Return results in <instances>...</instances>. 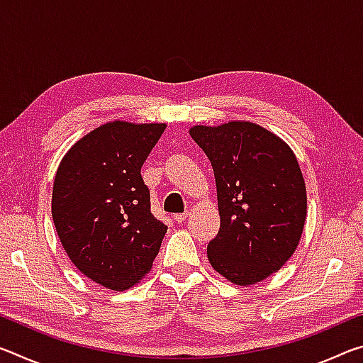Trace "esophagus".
Instances as JSON below:
<instances>
[{"label": "esophagus", "instance_id": "1", "mask_svg": "<svg viewBox=\"0 0 363 363\" xmlns=\"http://www.w3.org/2000/svg\"><path fill=\"white\" fill-rule=\"evenodd\" d=\"M189 216V213L186 211V213H179V214H174V220L176 223H184V220H186V218Z\"/></svg>", "mask_w": 363, "mask_h": 363}]
</instances>
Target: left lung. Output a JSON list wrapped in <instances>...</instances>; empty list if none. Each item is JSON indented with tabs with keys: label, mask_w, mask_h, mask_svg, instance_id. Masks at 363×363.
Wrapping results in <instances>:
<instances>
[{
	"label": "left lung",
	"mask_w": 363,
	"mask_h": 363,
	"mask_svg": "<svg viewBox=\"0 0 363 363\" xmlns=\"http://www.w3.org/2000/svg\"><path fill=\"white\" fill-rule=\"evenodd\" d=\"M189 133L216 179L220 227L208 259L232 284H257L290 259L303 235L307 195L296 155L251 121L196 125Z\"/></svg>",
	"instance_id": "left-lung-1"
}]
</instances>
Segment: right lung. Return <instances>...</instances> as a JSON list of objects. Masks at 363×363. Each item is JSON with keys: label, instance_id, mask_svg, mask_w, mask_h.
<instances>
[{"label": "right lung", "instance_id": "right-lung-1", "mask_svg": "<svg viewBox=\"0 0 363 363\" xmlns=\"http://www.w3.org/2000/svg\"><path fill=\"white\" fill-rule=\"evenodd\" d=\"M167 125L115 120L65 153L52 186V220L75 267L125 291L152 269L168 227L150 213L140 168Z\"/></svg>", "mask_w": 363, "mask_h": 363}]
</instances>
